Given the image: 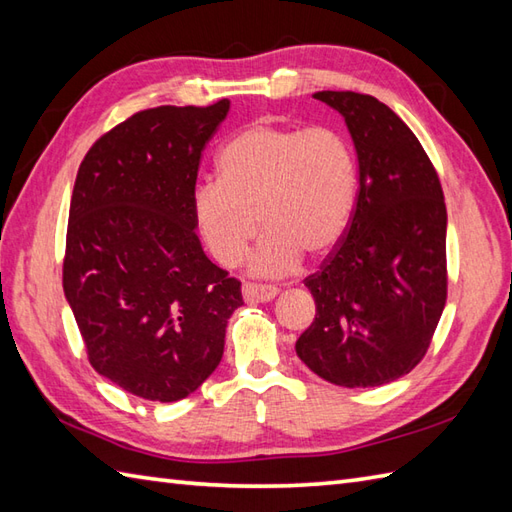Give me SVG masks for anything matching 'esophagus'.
<instances>
[{
    "label": "esophagus",
    "instance_id": "obj_1",
    "mask_svg": "<svg viewBox=\"0 0 512 512\" xmlns=\"http://www.w3.org/2000/svg\"><path fill=\"white\" fill-rule=\"evenodd\" d=\"M277 288L275 286H268V284H246L242 286V295L246 301H257V303H264V301H273L277 297Z\"/></svg>",
    "mask_w": 512,
    "mask_h": 512
}]
</instances>
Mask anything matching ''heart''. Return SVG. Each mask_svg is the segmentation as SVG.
Listing matches in <instances>:
<instances>
[{
  "label": "heart",
  "instance_id": "obj_1",
  "mask_svg": "<svg viewBox=\"0 0 512 512\" xmlns=\"http://www.w3.org/2000/svg\"><path fill=\"white\" fill-rule=\"evenodd\" d=\"M220 178L191 193L193 222L217 264L233 268L248 244L266 237L250 259L259 275H286L301 253L323 257L350 226L358 165L354 149L332 127L253 123L217 156Z\"/></svg>",
  "mask_w": 512,
  "mask_h": 512
}]
</instances>
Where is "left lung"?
<instances>
[{
    "label": "left lung",
    "instance_id": "obj_1",
    "mask_svg": "<svg viewBox=\"0 0 512 512\" xmlns=\"http://www.w3.org/2000/svg\"><path fill=\"white\" fill-rule=\"evenodd\" d=\"M341 112L358 158L347 233L306 286L317 303L297 354L341 387H378L427 354L447 303V204L416 134L385 103L317 92Z\"/></svg>",
    "mask_w": 512,
    "mask_h": 512
}]
</instances>
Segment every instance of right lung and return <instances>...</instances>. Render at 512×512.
<instances>
[{"instance_id":"add662e5","label":"right lung","mask_w":512,"mask_h":512,"mask_svg":"<svg viewBox=\"0 0 512 512\" xmlns=\"http://www.w3.org/2000/svg\"><path fill=\"white\" fill-rule=\"evenodd\" d=\"M228 107L136 112L76 173L63 292L90 365L138 398L193 394L220 365L226 323L244 303L242 284L204 255L191 213L202 151Z\"/></svg>"}]
</instances>
